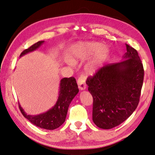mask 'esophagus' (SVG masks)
<instances>
[{"instance_id": "1", "label": "esophagus", "mask_w": 155, "mask_h": 155, "mask_svg": "<svg viewBox=\"0 0 155 155\" xmlns=\"http://www.w3.org/2000/svg\"><path fill=\"white\" fill-rule=\"evenodd\" d=\"M78 88L80 90H85L86 89V84L85 83V80L83 77L79 78L78 80Z\"/></svg>"}]
</instances>
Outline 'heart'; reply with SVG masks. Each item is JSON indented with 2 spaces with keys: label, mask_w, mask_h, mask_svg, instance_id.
Here are the masks:
<instances>
[{
  "label": "heart",
  "mask_w": 155,
  "mask_h": 155,
  "mask_svg": "<svg viewBox=\"0 0 155 155\" xmlns=\"http://www.w3.org/2000/svg\"><path fill=\"white\" fill-rule=\"evenodd\" d=\"M110 54V48L106 44L98 41L81 42L74 47L70 62L81 61L91 55L85 65V71L89 75H94L103 68Z\"/></svg>",
  "instance_id": "b5f03b06"
}]
</instances>
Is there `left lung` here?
I'll return each mask as SVG.
<instances>
[{"label":"left lung","mask_w":155,"mask_h":155,"mask_svg":"<svg viewBox=\"0 0 155 155\" xmlns=\"http://www.w3.org/2000/svg\"><path fill=\"white\" fill-rule=\"evenodd\" d=\"M126 45L123 61L103 66L86 81L93 99V121L101 129L120 125L139 104L144 70L137 51Z\"/></svg>","instance_id":"obj_1"}]
</instances>
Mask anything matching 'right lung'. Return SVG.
Segmentation results:
<instances>
[{"label": "right lung", "mask_w": 155, "mask_h": 155, "mask_svg": "<svg viewBox=\"0 0 155 155\" xmlns=\"http://www.w3.org/2000/svg\"><path fill=\"white\" fill-rule=\"evenodd\" d=\"M44 41H38L29 48L25 49L20 54V57L37 50L44 43ZM58 100L54 106L47 112L38 115H28L19 104L21 114L30 122L37 127L45 130H53L59 127L65 122L68 109L71 101L79 92L76 80L74 77L64 78L60 80Z\"/></svg>", "instance_id": "right-lung-1"}]
</instances>
